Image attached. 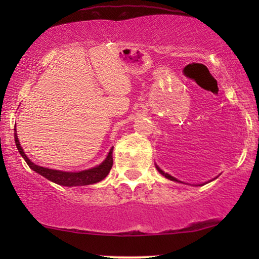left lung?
I'll return each mask as SVG.
<instances>
[{
    "mask_svg": "<svg viewBox=\"0 0 259 259\" xmlns=\"http://www.w3.org/2000/svg\"><path fill=\"white\" fill-rule=\"evenodd\" d=\"M155 167H157V169H158V171H159V173H160V175H162V176H164V177H165V178H167V179H169V180H173V182H179V180H178V179H176V178H175V177L169 176V175H168V173H165L164 171H162V169H160V168H159V167H158V166H155ZM180 183H182V182H180Z\"/></svg>",
    "mask_w": 259,
    "mask_h": 259,
    "instance_id": "left-lung-1",
    "label": "left lung"
}]
</instances>
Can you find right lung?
Returning <instances> with one entry per match:
<instances>
[{"instance_id":"obj_1","label":"right lung","mask_w":259,"mask_h":259,"mask_svg":"<svg viewBox=\"0 0 259 259\" xmlns=\"http://www.w3.org/2000/svg\"><path fill=\"white\" fill-rule=\"evenodd\" d=\"M16 127V126H15ZM14 138H15V144L17 150H19L20 154L22 155L24 160L28 164V166L35 171L38 175L44 176L45 178H47L51 182L59 184V185L62 186H84V185H92V184L101 182L102 179L106 178V176L108 175L109 171H111L113 166V147L109 151V153L104 161L101 162L100 165L95 166L93 168L84 169V171L80 172H65V171H58V169H52L47 167H42V166L35 165L30 159L24 154V152L21 147L19 138H17L16 134V128L15 133H14Z\"/></svg>"}]
</instances>
